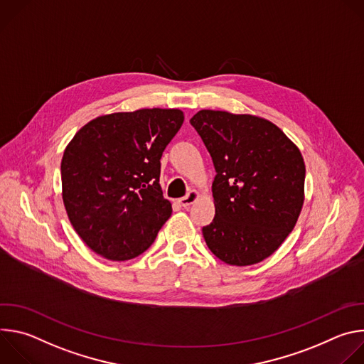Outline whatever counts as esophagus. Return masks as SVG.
<instances>
[{"instance_id":"esophagus-1","label":"esophagus","mask_w":364,"mask_h":364,"mask_svg":"<svg viewBox=\"0 0 364 364\" xmlns=\"http://www.w3.org/2000/svg\"><path fill=\"white\" fill-rule=\"evenodd\" d=\"M197 198H198V193H197L196 190H191V191L187 193V196L181 197L178 201H180V204H181L183 207H188V205H191Z\"/></svg>"}]
</instances>
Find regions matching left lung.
Masks as SVG:
<instances>
[{
    "instance_id": "left-lung-1",
    "label": "left lung",
    "mask_w": 364,
    "mask_h": 364,
    "mask_svg": "<svg viewBox=\"0 0 364 364\" xmlns=\"http://www.w3.org/2000/svg\"><path fill=\"white\" fill-rule=\"evenodd\" d=\"M190 124L210 152L216 215L204 240L220 261L246 267L271 256L292 232L304 203L305 164L272 122L198 111Z\"/></svg>"
}]
</instances>
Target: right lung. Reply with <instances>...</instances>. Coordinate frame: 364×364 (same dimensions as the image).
<instances>
[{"label":"right lung","instance_id":"right-lung-1","mask_svg":"<svg viewBox=\"0 0 364 364\" xmlns=\"http://www.w3.org/2000/svg\"><path fill=\"white\" fill-rule=\"evenodd\" d=\"M184 122L180 109L99 117L62 159L63 203L80 239L111 261L144 253L171 216L160 186L161 155Z\"/></svg>","mask_w":364,"mask_h":364}]
</instances>
